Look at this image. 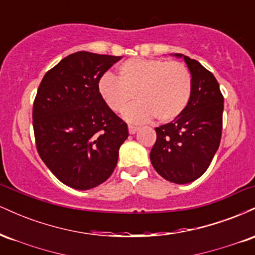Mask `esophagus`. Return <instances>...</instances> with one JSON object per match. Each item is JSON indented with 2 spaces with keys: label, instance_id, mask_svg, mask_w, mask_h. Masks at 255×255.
I'll return each mask as SVG.
<instances>
[{
  "label": "esophagus",
  "instance_id": "34e87169",
  "mask_svg": "<svg viewBox=\"0 0 255 255\" xmlns=\"http://www.w3.org/2000/svg\"><path fill=\"white\" fill-rule=\"evenodd\" d=\"M137 129H139V128L135 127V126H128V131H129V134H135Z\"/></svg>",
  "mask_w": 255,
  "mask_h": 255
}]
</instances>
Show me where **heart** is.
<instances>
[{
    "label": "heart",
    "instance_id": "heart-1",
    "mask_svg": "<svg viewBox=\"0 0 255 255\" xmlns=\"http://www.w3.org/2000/svg\"><path fill=\"white\" fill-rule=\"evenodd\" d=\"M98 93L107 107L120 113L131 124H145L152 118L160 124L170 122L182 114L192 92V77L188 68L177 61L159 58H131L118 67V78L102 75Z\"/></svg>",
    "mask_w": 255,
    "mask_h": 255
}]
</instances>
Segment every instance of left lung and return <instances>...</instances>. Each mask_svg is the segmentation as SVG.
Wrapping results in <instances>:
<instances>
[{
	"mask_svg": "<svg viewBox=\"0 0 255 255\" xmlns=\"http://www.w3.org/2000/svg\"><path fill=\"white\" fill-rule=\"evenodd\" d=\"M191 72L192 92L178 118L156 128L157 140L150 153L156 171L177 184L195 181L209 168L222 136L224 98L211 72L182 54Z\"/></svg>",
	"mask_w": 255,
	"mask_h": 255,
	"instance_id": "8db88e82",
	"label": "left lung"
}]
</instances>
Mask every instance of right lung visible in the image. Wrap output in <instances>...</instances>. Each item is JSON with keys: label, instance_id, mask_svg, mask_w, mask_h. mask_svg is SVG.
I'll use <instances>...</instances> for the list:
<instances>
[{"label": "right lung", "instance_id": "add662e5", "mask_svg": "<svg viewBox=\"0 0 255 255\" xmlns=\"http://www.w3.org/2000/svg\"><path fill=\"white\" fill-rule=\"evenodd\" d=\"M121 56L78 51L44 75L33 103L38 153L49 170L79 191L107 181L128 137L126 122L98 93V80Z\"/></svg>", "mask_w": 255, "mask_h": 255}]
</instances>
